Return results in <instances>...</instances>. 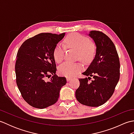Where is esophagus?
Masks as SVG:
<instances>
[{
	"label": "esophagus",
	"instance_id": "1",
	"mask_svg": "<svg viewBox=\"0 0 134 134\" xmlns=\"http://www.w3.org/2000/svg\"><path fill=\"white\" fill-rule=\"evenodd\" d=\"M72 78H67V81L69 82V81H70L71 80Z\"/></svg>",
	"mask_w": 134,
	"mask_h": 134
}]
</instances>
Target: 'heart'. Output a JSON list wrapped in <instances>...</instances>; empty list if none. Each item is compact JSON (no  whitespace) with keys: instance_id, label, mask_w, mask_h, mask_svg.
Instances as JSON below:
<instances>
[{"instance_id":"b5f03b06","label":"heart","mask_w":134,"mask_h":134,"mask_svg":"<svg viewBox=\"0 0 134 134\" xmlns=\"http://www.w3.org/2000/svg\"><path fill=\"white\" fill-rule=\"evenodd\" d=\"M65 46L61 44H57L53 51V58L57 63H60L64 59L65 48L77 51V58L84 64H88L93 60L96 55V47L89 38L78 33L68 35L64 40ZM82 65L78 63L65 62L59 68L60 74L72 77L80 71Z\"/></svg>"}]
</instances>
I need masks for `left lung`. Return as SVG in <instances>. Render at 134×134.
Listing matches in <instances>:
<instances>
[{"instance_id":"obj_1","label":"left lung","mask_w":134,"mask_h":134,"mask_svg":"<svg viewBox=\"0 0 134 134\" xmlns=\"http://www.w3.org/2000/svg\"><path fill=\"white\" fill-rule=\"evenodd\" d=\"M89 36L96 45L92 62L82 73L87 78L79 79L80 85L75 97L79 102L96 107L105 104L114 93L120 78V61L114 44L105 34L92 30ZM92 76L93 79L88 81Z\"/></svg>"}]
</instances>
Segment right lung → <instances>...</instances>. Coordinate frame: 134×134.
Wrapping results in <instances>:
<instances>
[{
	"mask_svg": "<svg viewBox=\"0 0 134 134\" xmlns=\"http://www.w3.org/2000/svg\"><path fill=\"white\" fill-rule=\"evenodd\" d=\"M65 33H42L26 40L17 52L16 82L22 97L34 108L44 109L58 100L65 77L56 74L53 51ZM52 75L49 81L45 79ZM50 78V77H49Z\"/></svg>",
	"mask_w": 134,
	"mask_h": 134,
	"instance_id": "add662e5",
	"label": "right lung"
}]
</instances>
